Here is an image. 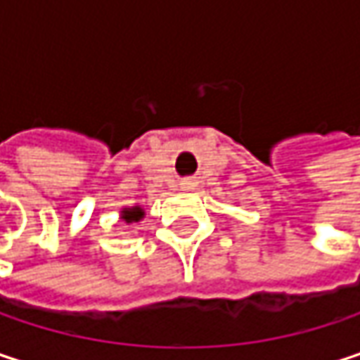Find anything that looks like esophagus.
Instances as JSON below:
<instances>
[{"label": "esophagus", "instance_id": "obj_1", "mask_svg": "<svg viewBox=\"0 0 360 360\" xmlns=\"http://www.w3.org/2000/svg\"><path fill=\"white\" fill-rule=\"evenodd\" d=\"M181 187H183V189H193V187H195V181H193V179H183V181H181Z\"/></svg>", "mask_w": 360, "mask_h": 360}]
</instances>
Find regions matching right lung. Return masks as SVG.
Wrapping results in <instances>:
<instances>
[{"label":"right lung","mask_w":360,"mask_h":360,"mask_svg":"<svg viewBox=\"0 0 360 360\" xmlns=\"http://www.w3.org/2000/svg\"><path fill=\"white\" fill-rule=\"evenodd\" d=\"M143 208L141 206H131V208H122L120 210V219L124 221V223H137V221H141L143 219Z\"/></svg>","instance_id":"1"}]
</instances>
